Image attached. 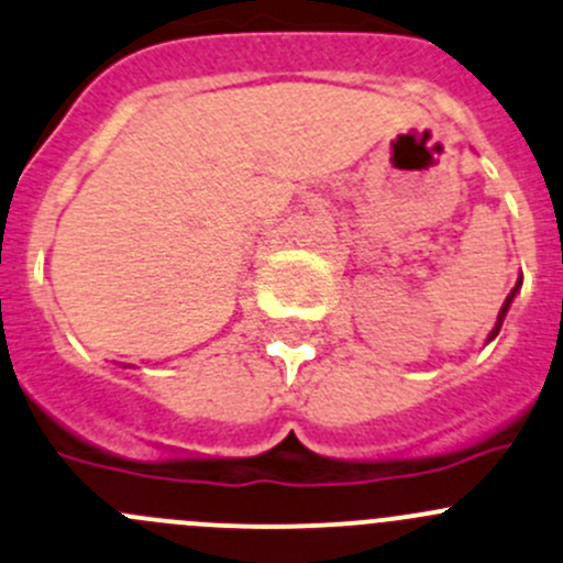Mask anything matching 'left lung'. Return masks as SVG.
Segmentation results:
<instances>
[{"mask_svg":"<svg viewBox=\"0 0 563 563\" xmlns=\"http://www.w3.org/2000/svg\"><path fill=\"white\" fill-rule=\"evenodd\" d=\"M520 283H522V280H517V286L511 288V294H509V297H506L504 308H500V313H498V321H495L493 332H489V341H493V338L498 335V332H500V324H504V319H506V310H509V305H511V299H515V294H517V288H520Z\"/></svg>","mask_w":563,"mask_h":563,"instance_id":"obj_1","label":"left lung"}]
</instances>
